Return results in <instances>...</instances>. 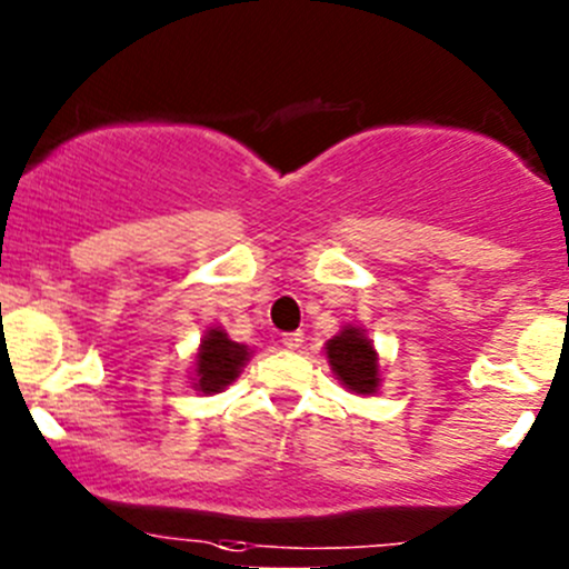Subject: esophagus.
<instances>
[{
	"label": "esophagus",
	"instance_id": "esophagus-1",
	"mask_svg": "<svg viewBox=\"0 0 569 569\" xmlns=\"http://www.w3.org/2000/svg\"><path fill=\"white\" fill-rule=\"evenodd\" d=\"M302 341H306V336H302L300 330L286 332V336H283V347H286V349H300Z\"/></svg>",
	"mask_w": 569,
	"mask_h": 569
}]
</instances>
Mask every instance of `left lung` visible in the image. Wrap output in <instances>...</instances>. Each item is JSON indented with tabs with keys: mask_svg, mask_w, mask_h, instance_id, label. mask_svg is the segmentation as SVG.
I'll return each mask as SVG.
<instances>
[{
	"mask_svg": "<svg viewBox=\"0 0 569 569\" xmlns=\"http://www.w3.org/2000/svg\"><path fill=\"white\" fill-rule=\"evenodd\" d=\"M327 358L349 391L371 393L377 388V352L358 327H347L341 336L330 338Z\"/></svg>",
	"mask_w": 569,
	"mask_h": 569,
	"instance_id": "left-lung-1",
	"label": "left lung"
}]
</instances>
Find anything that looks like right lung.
<instances>
[{
    "label": "right lung",
    "instance_id": "1",
    "mask_svg": "<svg viewBox=\"0 0 569 569\" xmlns=\"http://www.w3.org/2000/svg\"><path fill=\"white\" fill-rule=\"evenodd\" d=\"M248 347L231 341L222 330H209L198 352V380L194 388L203 393H217L231 386L239 377V369L248 360Z\"/></svg>",
    "mask_w": 569,
    "mask_h": 569
}]
</instances>
